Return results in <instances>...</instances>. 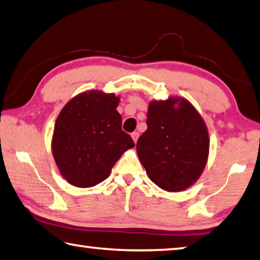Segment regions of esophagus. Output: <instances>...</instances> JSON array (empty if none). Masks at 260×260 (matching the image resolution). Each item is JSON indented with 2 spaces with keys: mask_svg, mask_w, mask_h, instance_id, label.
I'll return each instance as SVG.
<instances>
[{
  "mask_svg": "<svg viewBox=\"0 0 260 260\" xmlns=\"http://www.w3.org/2000/svg\"><path fill=\"white\" fill-rule=\"evenodd\" d=\"M139 136H140L139 132H133V133H132V139H133V141H134L135 143L138 142V139H139Z\"/></svg>",
  "mask_w": 260,
  "mask_h": 260,
  "instance_id": "esophagus-1",
  "label": "esophagus"
}]
</instances>
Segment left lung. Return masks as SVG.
Instances as JSON below:
<instances>
[{"mask_svg": "<svg viewBox=\"0 0 260 260\" xmlns=\"http://www.w3.org/2000/svg\"><path fill=\"white\" fill-rule=\"evenodd\" d=\"M146 125L136 151L149 178L168 192L191 186L209 153L208 131L199 112L182 98L151 101Z\"/></svg>", "mask_w": 260, "mask_h": 260, "instance_id": "8db88e82", "label": "left lung"}]
</instances>
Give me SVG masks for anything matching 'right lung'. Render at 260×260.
Returning <instances> with one entry per match:
<instances>
[{
	"instance_id": "1",
	"label": "right lung",
	"mask_w": 260,
	"mask_h": 260,
	"mask_svg": "<svg viewBox=\"0 0 260 260\" xmlns=\"http://www.w3.org/2000/svg\"><path fill=\"white\" fill-rule=\"evenodd\" d=\"M119 98L88 91L72 99L55 121L52 153L74 186L91 187L109 177L111 168L134 141L121 129Z\"/></svg>"
}]
</instances>
